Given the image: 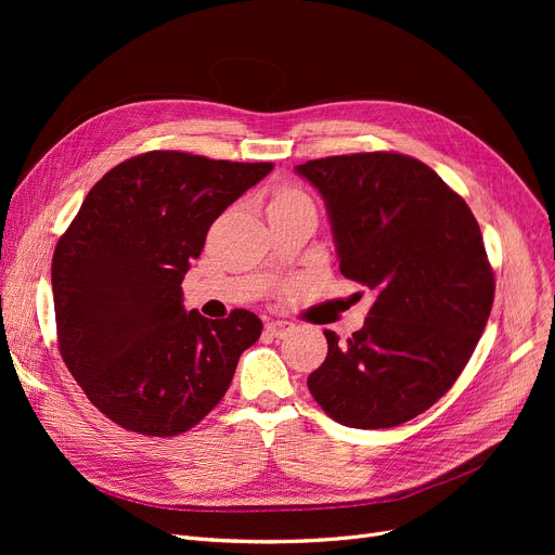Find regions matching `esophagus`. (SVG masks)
<instances>
[{
    "label": "esophagus",
    "instance_id": "esophagus-1",
    "mask_svg": "<svg viewBox=\"0 0 555 555\" xmlns=\"http://www.w3.org/2000/svg\"><path fill=\"white\" fill-rule=\"evenodd\" d=\"M266 331H268L272 337L283 339V337L295 333V324H289V322H270V324L266 326Z\"/></svg>",
    "mask_w": 555,
    "mask_h": 555
}]
</instances>
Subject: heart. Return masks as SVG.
I'll use <instances>...</instances> for the list:
<instances>
[{"mask_svg": "<svg viewBox=\"0 0 555 555\" xmlns=\"http://www.w3.org/2000/svg\"><path fill=\"white\" fill-rule=\"evenodd\" d=\"M301 199H308V195L301 191V189H297V186H279L276 191H274V199H272V204H289V202H301Z\"/></svg>", "mask_w": 555, "mask_h": 555, "instance_id": "b5f03b06", "label": "heart"}]
</instances>
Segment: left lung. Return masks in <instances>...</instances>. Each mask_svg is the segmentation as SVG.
<instances>
[{"instance_id": "1", "label": "left lung", "mask_w": 555, "mask_h": 555, "mask_svg": "<svg viewBox=\"0 0 555 555\" xmlns=\"http://www.w3.org/2000/svg\"><path fill=\"white\" fill-rule=\"evenodd\" d=\"M297 172L326 199L339 272L377 295L353 337L324 331L328 356L308 389L346 427L412 421L452 389L490 317L481 229L465 199L410 155H337Z\"/></svg>"}]
</instances>
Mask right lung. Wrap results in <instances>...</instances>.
<instances>
[{
    "label": "right lung",
    "mask_w": 555,
    "mask_h": 555,
    "mask_svg": "<svg viewBox=\"0 0 555 555\" xmlns=\"http://www.w3.org/2000/svg\"><path fill=\"white\" fill-rule=\"evenodd\" d=\"M274 168L151 151L107 170L53 251L57 351L101 414L143 436L195 427L262 331L243 308L207 319L182 281L216 218Z\"/></svg>",
    "instance_id": "add662e5"
}]
</instances>
